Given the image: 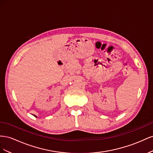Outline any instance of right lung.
Masks as SVG:
<instances>
[{"mask_svg": "<svg viewBox=\"0 0 153 153\" xmlns=\"http://www.w3.org/2000/svg\"><path fill=\"white\" fill-rule=\"evenodd\" d=\"M35 117H36V116H35Z\"/></svg>", "mask_w": 153, "mask_h": 153, "instance_id": "right-lung-1", "label": "right lung"}]
</instances>
